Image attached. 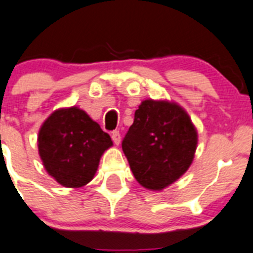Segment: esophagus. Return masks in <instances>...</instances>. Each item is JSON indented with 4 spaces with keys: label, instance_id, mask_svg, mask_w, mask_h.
I'll list each match as a JSON object with an SVG mask.
<instances>
[{
    "label": "esophagus",
    "instance_id": "34e87169",
    "mask_svg": "<svg viewBox=\"0 0 253 253\" xmlns=\"http://www.w3.org/2000/svg\"><path fill=\"white\" fill-rule=\"evenodd\" d=\"M111 139H113V142L115 143V145H119L120 144V139H122L119 131H118V130L113 131V133H111Z\"/></svg>",
    "mask_w": 253,
    "mask_h": 253
}]
</instances>
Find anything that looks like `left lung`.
Returning a JSON list of instances; mask_svg holds the SVG:
<instances>
[{
  "label": "left lung",
  "instance_id": "8db88e82",
  "mask_svg": "<svg viewBox=\"0 0 253 253\" xmlns=\"http://www.w3.org/2000/svg\"><path fill=\"white\" fill-rule=\"evenodd\" d=\"M197 144L196 126L179 104L147 99L135 110L122 147L136 182L157 192L188 170Z\"/></svg>",
  "mask_w": 253,
  "mask_h": 253
}]
</instances>
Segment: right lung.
Returning a JSON list of instances; mask_svg holds the SVG:
<instances>
[{"instance_id": "add662e5", "label": "right lung", "mask_w": 253, "mask_h": 253, "mask_svg": "<svg viewBox=\"0 0 253 253\" xmlns=\"http://www.w3.org/2000/svg\"><path fill=\"white\" fill-rule=\"evenodd\" d=\"M113 140L78 106L60 108L42 123L37 148L48 175L66 188H80L94 178Z\"/></svg>"}]
</instances>
